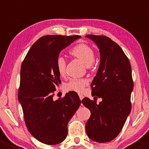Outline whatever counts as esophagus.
Returning a JSON list of instances; mask_svg holds the SVG:
<instances>
[{
    "label": "esophagus",
    "mask_w": 149,
    "mask_h": 149,
    "mask_svg": "<svg viewBox=\"0 0 149 149\" xmlns=\"http://www.w3.org/2000/svg\"><path fill=\"white\" fill-rule=\"evenodd\" d=\"M79 98H80V100H82L83 98H84V95H81V94H79Z\"/></svg>",
    "instance_id": "34e87169"
}]
</instances>
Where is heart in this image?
Segmentation results:
<instances>
[{
  "label": "heart",
  "mask_w": 149,
  "mask_h": 149,
  "mask_svg": "<svg viewBox=\"0 0 149 149\" xmlns=\"http://www.w3.org/2000/svg\"><path fill=\"white\" fill-rule=\"evenodd\" d=\"M70 54L75 57L80 59L83 63L87 65L88 68L91 67V65H93L95 61V52L93 49L88 45L84 44V43L79 44L73 47L70 51ZM56 66L58 73L61 76H63L66 70V61L65 58L61 56H58L56 60ZM87 84H88V81L86 79H71L66 84L65 87L68 90L81 93L84 90V87L87 85Z\"/></svg>",
  "instance_id": "1"
}]
</instances>
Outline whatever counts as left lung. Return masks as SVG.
<instances>
[{
	"mask_svg": "<svg viewBox=\"0 0 149 149\" xmlns=\"http://www.w3.org/2000/svg\"><path fill=\"white\" fill-rule=\"evenodd\" d=\"M99 48L101 60L91 84L95 101L84 98L81 103L91 112L86 123L88 137L98 143L114 140L122 130L132 109L134 87L129 59L116 42L103 35L86 36ZM102 101L97 104L95 98Z\"/></svg>",
	"mask_w": 149,
	"mask_h": 149,
	"instance_id": "left-lung-1",
	"label": "left lung"
}]
</instances>
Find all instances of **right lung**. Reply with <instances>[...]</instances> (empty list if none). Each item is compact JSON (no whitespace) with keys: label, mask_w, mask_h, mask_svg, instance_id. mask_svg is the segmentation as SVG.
<instances>
[{"label":"right lung","mask_w":149,"mask_h":149,"mask_svg":"<svg viewBox=\"0 0 149 149\" xmlns=\"http://www.w3.org/2000/svg\"><path fill=\"white\" fill-rule=\"evenodd\" d=\"M81 36L45 35L34 43L21 65L18 100L29 132L37 140L56 145L68 134V123L81 101L75 92L54 100L60 84L56 60L60 51Z\"/></svg>","instance_id":"add662e5"}]
</instances>
